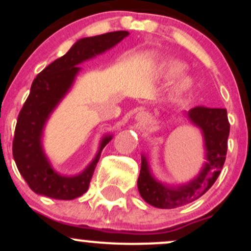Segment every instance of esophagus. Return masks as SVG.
<instances>
[{
	"label": "esophagus",
	"mask_w": 251,
	"mask_h": 251,
	"mask_svg": "<svg viewBox=\"0 0 251 251\" xmlns=\"http://www.w3.org/2000/svg\"><path fill=\"white\" fill-rule=\"evenodd\" d=\"M135 119H137V122H139L142 125H145L146 123H148L149 118H148V114L145 113H138L137 117H135Z\"/></svg>",
	"instance_id": "34e87169"
}]
</instances>
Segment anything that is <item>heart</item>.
I'll return each instance as SVG.
<instances>
[{
  "instance_id": "b5f03b06",
  "label": "heart",
  "mask_w": 251,
  "mask_h": 251,
  "mask_svg": "<svg viewBox=\"0 0 251 251\" xmlns=\"http://www.w3.org/2000/svg\"><path fill=\"white\" fill-rule=\"evenodd\" d=\"M164 70H165V73L168 74L169 76H176L184 70V66L181 65L180 62L174 61V62H169L168 65H165V68H164ZM185 87H186V81L185 80H180L179 83H178L177 88L179 89V91H181V89H184Z\"/></svg>"
}]
</instances>
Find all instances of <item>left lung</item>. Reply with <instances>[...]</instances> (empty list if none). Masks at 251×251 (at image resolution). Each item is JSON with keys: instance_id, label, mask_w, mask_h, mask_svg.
I'll use <instances>...</instances> for the list:
<instances>
[{"instance_id": "obj_1", "label": "left lung", "mask_w": 251, "mask_h": 251, "mask_svg": "<svg viewBox=\"0 0 251 251\" xmlns=\"http://www.w3.org/2000/svg\"><path fill=\"white\" fill-rule=\"evenodd\" d=\"M186 117L203 132L206 162L195 179L178 188H171L154 179L148 159L143 155L138 190L143 200L155 208L175 209L200 198L214 185L226 162L230 132L226 109L197 106L190 109Z\"/></svg>"}]
</instances>
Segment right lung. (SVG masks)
Masks as SVG:
<instances>
[{
  "label": "right lung",
  "mask_w": 251,
  "mask_h": 251,
  "mask_svg": "<svg viewBox=\"0 0 251 251\" xmlns=\"http://www.w3.org/2000/svg\"><path fill=\"white\" fill-rule=\"evenodd\" d=\"M127 35L128 31L118 30L77 40L65 55L48 65L34 79L17 118L13 155L20 174L35 194L71 201L88 190L102 149L112 135L102 138L96 158L81 174L67 177L54 171L48 162L41 145L42 131L53 109L73 85L80 71L77 65L114 47Z\"/></svg>",
  "instance_id": "obj_1"
}]
</instances>
